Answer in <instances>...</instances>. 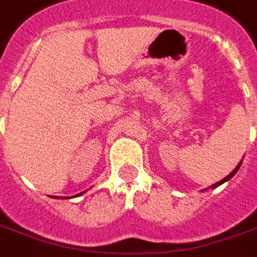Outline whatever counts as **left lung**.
<instances>
[{
  "label": "left lung",
  "mask_w": 257,
  "mask_h": 257,
  "mask_svg": "<svg viewBox=\"0 0 257 257\" xmlns=\"http://www.w3.org/2000/svg\"><path fill=\"white\" fill-rule=\"evenodd\" d=\"M239 167H241V163H239V164H238V166H236V168H235L234 171L231 172V174H229V175H227V177H225V178H224V179H221V181H220V182H217V184H214V185H213V188H216V186H218V185L224 184V182H225V181H228L229 178H232V177H234V175H235V172L238 171V168H239Z\"/></svg>",
  "instance_id": "8db88e82"
}]
</instances>
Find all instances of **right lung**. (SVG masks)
I'll return each instance as SVG.
<instances>
[{
  "instance_id": "obj_1",
  "label": "right lung",
  "mask_w": 257,
  "mask_h": 257,
  "mask_svg": "<svg viewBox=\"0 0 257 257\" xmlns=\"http://www.w3.org/2000/svg\"><path fill=\"white\" fill-rule=\"evenodd\" d=\"M80 195H82V193H80ZM76 196H78V195H76Z\"/></svg>"
}]
</instances>
